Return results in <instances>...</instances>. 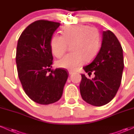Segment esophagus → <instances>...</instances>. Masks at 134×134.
<instances>
[{"label": "esophagus", "mask_w": 134, "mask_h": 134, "mask_svg": "<svg viewBox=\"0 0 134 134\" xmlns=\"http://www.w3.org/2000/svg\"><path fill=\"white\" fill-rule=\"evenodd\" d=\"M69 75H72V74H74L75 72H73V71H72V70H69Z\"/></svg>", "instance_id": "esophagus-1"}]
</instances>
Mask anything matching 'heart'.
Returning a JSON list of instances; mask_svg holds the SVG:
<instances>
[{
	"label": "heart",
	"mask_w": 134,
	"mask_h": 134,
	"mask_svg": "<svg viewBox=\"0 0 134 134\" xmlns=\"http://www.w3.org/2000/svg\"><path fill=\"white\" fill-rule=\"evenodd\" d=\"M71 44L70 51L57 62L59 67L74 70L84 60L90 61L94 57L101 47V36L96 27L85 24H76L64 27L62 36L55 34L50 40L52 53L60 57L65 53L67 44Z\"/></svg>",
	"instance_id": "b5f03b06"
}]
</instances>
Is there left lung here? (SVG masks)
I'll list each match as a JSON object with an SVG mask.
<instances>
[{
  "label": "left lung",
  "mask_w": 134,
  "mask_h": 134,
  "mask_svg": "<svg viewBox=\"0 0 134 134\" xmlns=\"http://www.w3.org/2000/svg\"><path fill=\"white\" fill-rule=\"evenodd\" d=\"M124 67L123 49L116 36L111 31L102 33V43L99 52L89 65L83 67L88 79L81 74L80 93L87 103L101 107L113 99L121 84Z\"/></svg>",
  "instance_id": "left-lung-1"
}]
</instances>
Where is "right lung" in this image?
<instances>
[{"label": "right lung", "instance_id": "right-lung-1", "mask_svg": "<svg viewBox=\"0 0 134 134\" xmlns=\"http://www.w3.org/2000/svg\"><path fill=\"white\" fill-rule=\"evenodd\" d=\"M60 25L53 21H36L23 31L18 41L16 61L19 79L29 98L41 104L59 100L68 78L65 69L52 70L50 40Z\"/></svg>", "mask_w": 134, "mask_h": 134}]
</instances>
